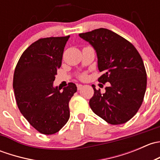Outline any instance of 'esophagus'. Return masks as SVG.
Listing matches in <instances>:
<instances>
[{"label":"esophagus","instance_id":"34e87169","mask_svg":"<svg viewBox=\"0 0 160 160\" xmlns=\"http://www.w3.org/2000/svg\"><path fill=\"white\" fill-rule=\"evenodd\" d=\"M77 90H80V89H81V88H83V85H82V84H77Z\"/></svg>","mask_w":160,"mask_h":160}]
</instances>
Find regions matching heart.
Masks as SVG:
<instances>
[{"label": "heart", "instance_id": "obj_1", "mask_svg": "<svg viewBox=\"0 0 160 160\" xmlns=\"http://www.w3.org/2000/svg\"><path fill=\"white\" fill-rule=\"evenodd\" d=\"M85 77H86V75H85V74H82V75L80 76V78L81 79H84Z\"/></svg>", "mask_w": 160, "mask_h": 160}]
</instances>
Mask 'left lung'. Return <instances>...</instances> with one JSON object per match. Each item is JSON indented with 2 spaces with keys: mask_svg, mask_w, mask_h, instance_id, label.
Instances as JSON below:
<instances>
[{
  "mask_svg": "<svg viewBox=\"0 0 160 160\" xmlns=\"http://www.w3.org/2000/svg\"><path fill=\"white\" fill-rule=\"evenodd\" d=\"M98 56L100 83H109L105 92L96 90L90 100L92 111L111 125L129 121L142 104L147 77L141 56L128 40L107 28L79 34Z\"/></svg>",
  "mask_w": 160,
  "mask_h": 160,
  "instance_id": "left-lung-1",
  "label": "left lung"
}]
</instances>
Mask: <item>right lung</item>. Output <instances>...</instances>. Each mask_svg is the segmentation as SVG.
Returning <instances> with one entry per match:
<instances>
[{
	"label": "right lung",
	"mask_w": 160,
	"mask_h": 160,
	"mask_svg": "<svg viewBox=\"0 0 160 160\" xmlns=\"http://www.w3.org/2000/svg\"><path fill=\"white\" fill-rule=\"evenodd\" d=\"M70 35L40 38L25 50L15 67L13 88L22 115L40 133L52 135L70 118L69 102L77 90L70 83L53 87Z\"/></svg>",
	"instance_id": "add662e5"
}]
</instances>
